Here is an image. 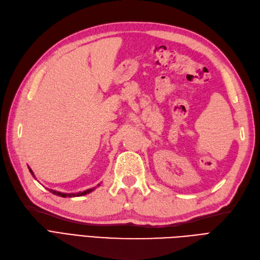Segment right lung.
<instances>
[{
    "label": "right lung",
    "instance_id": "obj_1",
    "mask_svg": "<svg viewBox=\"0 0 260 260\" xmlns=\"http://www.w3.org/2000/svg\"><path fill=\"white\" fill-rule=\"evenodd\" d=\"M28 170H30V172H31V174L33 175V171L31 170V168H28ZM33 177H34V175H33ZM99 185H100V184H99ZM99 185H98V186H99ZM94 188H95V187H93V188H89V189L83 190V191H79V193H77V194L61 193V191H56V190H53V189H48V190H50L52 194H54V195H56V196H60V197H64V198H66V197H79V196H84V195H86V194L91 193V191H92Z\"/></svg>",
    "mask_w": 260,
    "mask_h": 260
}]
</instances>
